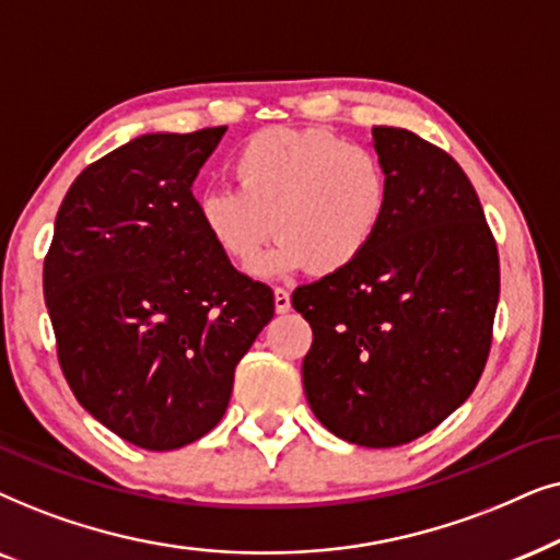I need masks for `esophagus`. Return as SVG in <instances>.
Returning a JSON list of instances; mask_svg holds the SVG:
<instances>
[{"mask_svg": "<svg viewBox=\"0 0 560 560\" xmlns=\"http://www.w3.org/2000/svg\"><path fill=\"white\" fill-rule=\"evenodd\" d=\"M273 307L279 315H287V312L292 310V296H289L287 289H281V287L273 289Z\"/></svg>", "mask_w": 560, "mask_h": 560, "instance_id": "1", "label": "esophagus"}]
</instances>
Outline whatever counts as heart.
<instances>
[{
  "label": "heart",
  "mask_w": 560,
  "mask_h": 560,
  "mask_svg": "<svg viewBox=\"0 0 560 560\" xmlns=\"http://www.w3.org/2000/svg\"><path fill=\"white\" fill-rule=\"evenodd\" d=\"M233 186H212L197 199L212 243L248 268L271 233L276 248L258 273L307 266L335 273L355 264L382 228L389 176L374 148L330 130L268 128L250 136L233 159Z\"/></svg>",
  "instance_id": "1"
}]
</instances>
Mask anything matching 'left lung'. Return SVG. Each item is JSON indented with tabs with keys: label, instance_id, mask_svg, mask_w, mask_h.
<instances>
[{
	"label": "left lung",
	"instance_id": "8db88e82",
	"mask_svg": "<svg viewBox=\"0 0 560 560\" xmlns=\"http://www.w3.org/2000/svg\"><path fill=\"white\" fill-rule=\"evenodd\" d=\"M389 176L382 228L355 264L300 287L312 412L332 435L394 448L438 428L479 384L499 302V256L476 189L438 145L374 128Z\"/></svg>",
	"mask_w": 560,
	"mask_h": 560
}]
</instances>
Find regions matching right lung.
Wrapping results in <instances>:
<instances>
[{"label": "right lung", "instance_id": "right-lung-1", "mask_svg": "<svg viewBox=\"0 0 560 560\" xmlns=\"http://www.w3.org/2000/svg\"><path fill=\"white\" fill-rule=\"evenodd\" d=\"M225 130L151 132L86 166L43 266L73 397L145 451H176L222 420L235 366L273 317V292L212 243L191 194Z\"/></svg>", "mask_w": 560, "mask_h": 560}]
</instances>
